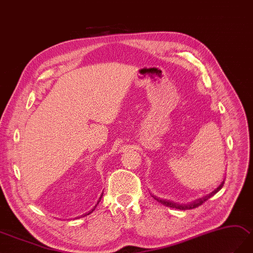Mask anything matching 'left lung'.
Masks as SVG:
<instances>
[{"label":"left lung","mask_w":253,"mask_h":253,"mask_svg":"<svg viewBox=\"0 0 253 253\" xmlns=\"http://www.w3.org/2000/svg\"><path fill=\"white\" fill-rule=\"evenodd\" d=\"M223 184H224V181H223L222 183H221L218 187H216V189H215L214 191H212L210 194H208V195L204 196V197L199 198V199H196V201H194V202H192V203H190V204H177V203H173V202H170V201H166V199L158 198V197H156V196H153V197H154V199H156V201H157L158 203L163 204L164 206H167V207H170V208L180 209V210H189V209H194V208H196V207H198V206H201V205H203L205 202L207 201V199H209L211 196H213L215 193H218V192L222 189Z\"/></svg>","instance_id":"8db88e82"}]
</instances>
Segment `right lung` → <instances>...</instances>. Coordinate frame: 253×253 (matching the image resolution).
<instances>
[{"instance_id": "add662e5", "label": "right lung", "mask_w": 253, "mask_h": 253, "mask_svg": "<svg viewBox=\"0 0 253 253\" xmlns=\"http://www.w3.org/2000/svg\"><path fill=\"white\" fill-rule=\"evenodd\" d=\"M102 195H103V193H102V194H101V196H100V197H99V201H98V203H97V205H98V204H99V202H100V201H101V198H102ZM97 205H96V206H95V207H93V208H92V209H91V210H90V211H88V212H86V213H85V214H82V215H81V216H78V219H79V218H82V216H86V215H88V214H90V213H91V212H92V211H93V210H95V209H96V207H97Z\"/></svg>"}]
</instances>
